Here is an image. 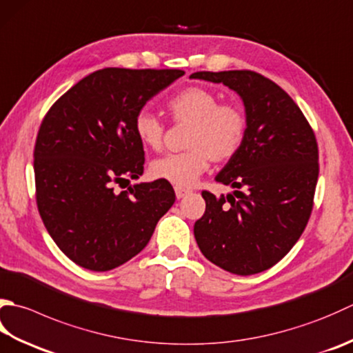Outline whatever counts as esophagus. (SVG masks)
<instances>
[{
  "mask_svg": "<svg viewBox=\"0 0 353 353\" xmlns=\"http://www.w3.org/2000/svg\"><path fill=\"white\" fill-rule=\"evenodd\" d=\"M174 191H176V197H177V199H182V197H185L186 194H190V190L181 188V186H176Z\"/></svg>",
  "mask_w": 353,
  "mask_h": 353,
  "instance_id": "34e87169",
  "label": "esophagus"
}]
</instances>
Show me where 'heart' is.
<instances>
[{
	"label": "heart",
	"instance_id": "b5f03b06",
	"mask_svg": "<svg viewBox=\"0 0 353 353\" xmlns=\"http://www.w3.org/2000/svg\"><path fill=\"white\" fill-rule=\"evenodd\" d=\"M167 108L174 122H190L185 145L188 150L159 157L150 165V174L176 186H191L208 168L210 161L228 162L243 147L248 119L234 102H219L211 90L186 87L171 96ZM134 133L145 148L161 150L165 127L157 116L141 110L134 116Z\"/></svg>",
	"mask_w": 353,
	"mask_h": 353
}]
</instances>
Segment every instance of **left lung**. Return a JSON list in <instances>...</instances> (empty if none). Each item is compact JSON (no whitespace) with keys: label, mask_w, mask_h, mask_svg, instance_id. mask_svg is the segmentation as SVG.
<instances>
[{"label":"left lung","mask_w":353,"mask_h":353,"mask_svg":"<svg viewBox=\"0 0 353 353\" xmlns=\"http://www.w3.org/2000/svg\"><path fill=\"white\" fill-rule=\"evenodd\" d=\"M190 78L222 82L243 101V147L216 181L232 194L203 191L206 210L194 225L200 251L237 275L272 268L305 231L319 181V145L305 114L285 90L251 70L197 72Z\"/></svg>","instance_id":"obj_1"}]
</instances>
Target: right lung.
Masks as SVG:
<instances>
[{"instance_id":"1","label":"right lung","mask_w":353,"mask_h":353,"mask_svg":"<svg viewBox=\"0 0 353 353\" xmlns=\"http://www.w3.org/2000/svg\"><path fill=\"white\" fill-rule=\"evenodd\" d=\"M176 68L108 67L81 79L53 103L34 142L37 205L48 234L90 271L114 269L139 254L176 200L165 181L136 183L143 145L134 116L183 76Z\"/></svg>"}]
</instances>
